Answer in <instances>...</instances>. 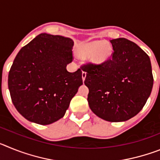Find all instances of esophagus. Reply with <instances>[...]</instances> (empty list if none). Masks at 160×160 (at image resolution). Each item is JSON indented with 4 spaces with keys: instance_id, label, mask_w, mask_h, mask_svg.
<instances>
[{
    "instance_id": "obj_1",
    "label": "esophagus",
    "mask_w": 160,
    "mask_h": 160,
    "mask_svg": "<svg viewBox=\"0 0 160 160\" xmlns=\"http://www.w3.org/2000/svg\"><path fill=\"white\" fill-rule=\"evenodd\" d=\"M82 80L84 81L85 79H86V77H87V72L82 71Z\"/></svg>"
}]
</instances>
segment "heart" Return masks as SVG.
I'll list each match as a JSON object with an SVG mask.
<instances>
[{
  "label": "heart",
  "mask_w": 160,
  "mask_h": 160,
  "mask_svg": "<svg viewBox=\"0 0 160 160\" xmlns=\"http://www.w3.org/2000/svg\"><path fill=\"white\" fill-rule=\"evenodd\" d=\"M79 53L85 58L90 57V60L94 64H101L111 58L112 47L107 42L98 41L82 45Z\"/></svg>",
  "instance_id": "1"
}]
</instances>
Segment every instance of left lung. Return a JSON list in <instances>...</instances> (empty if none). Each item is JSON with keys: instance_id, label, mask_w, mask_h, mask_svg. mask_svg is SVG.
I'll return each instance as SVG.
<instances>
[{"instance_id": "obj_1", "label": "left lung", "mask_w": 160, "mask_h": 160, "mask_svg": "<svg viewBox=\"0 0 160 160\" xmlns=\"http://www.w3.org/2000/svg\"><path fill=\"white\" fill-rule=\"evenodd\" d=\"M114 52L101 64L82 66L87 72L90 108L108 122H123L135 116L146 104L153 87L148 55L125 38L110 41Z\"/></svg>"}]
</instances>
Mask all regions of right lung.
I'll list each match as a JSON object with an SVG mask.
<instances>
[{"mask_svg":"<svg viewBox=\"0 0 160 160\" xmlns=\"http://www.w3.org/2000/svg\"><path fill=\"white\" fill-rule=\"evenodd\" d=\"M73 42L60 35L41 33L22 47L8 78L11 99L30 122L48 125L62 118L82 85L81 69L70 73Z\"/></svg>","mask_w":160,"mask_h":160,"instance_id":"add662e5","label":"right lung"}]
</instances>
